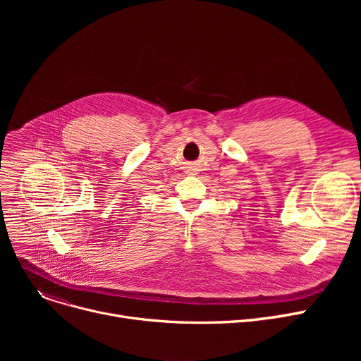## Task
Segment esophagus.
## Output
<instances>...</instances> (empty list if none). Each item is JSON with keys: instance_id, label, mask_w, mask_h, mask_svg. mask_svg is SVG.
Returning a JSON list of instances; mask_svg holds the SVG:
<instances>
[{"instance_id": "1", "label": "esophagus", "mask_w": 361, "mask_h": 361, "mask_svg": "<svg viewBox=\"0 0 361 361\" xmlns=\"http://www.w3.org/2000/svg\"><path fill=\"white\" fill-rule=\"evenodd\" d=\"M192 169H193V168H188V171H192ZM188 171H187V173H188Z\"/></svg>"}]
</instances>
